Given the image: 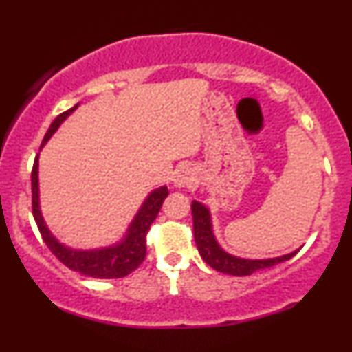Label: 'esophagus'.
Here are the masks:
<instances>
[{
  "mask_svg": "<svg viewBox=\"0 0 352 352\" xmlns=\"http://www.w3.org/2000/svg\"><path fill=\"white\" fill-rule=\"evenodd\" d=\"M190 182H192V177H190V172L187 168H180V170L175 172V177H173V184H175V187H185V185H188Z\"/></svg>",
  "mask_w": 352,
  "mask_h": 352,
  "instance_id": "34e87169",
  "label": "esophagus"
}]
</instances>
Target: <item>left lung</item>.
<instances>
[{"label":"left lung","instance_id":"left-lung-1","mask_svg":"<svg viewBox=\"0 0 352 352\" xmlns=\"http://www.w3.org/2000/svg\"><path fill=\"white\" fill-rule=\"evenodd\" d=\"M192 217H193V235H195V243L199 248L200 256L204 258L205 263L212 266L217 272L225 274H233V276H248L258 270L272 268V266L283 263L289 260L294 254L300 252V248L294 252L283 254L276 258H263V260H250V258H240L235 254H230L218 245L215 235H213L212 215L210 210L200 201H192Z\"/></svg>","mask_w":352,"mask_h":352}]
</instances>
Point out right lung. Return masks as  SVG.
Returning <instances> with one entry per match:
<instances>
[{"label": "right lung", "mask_w": 352, "mask_h": 352, "mask_svg": "<svg viewBox=\"0 0 352 352\" xmlns=\"http://www.w3.org/2000/svg\"><path fill=\"white\" fill-rule=\"evenodd\" d=\"M79 104L69 111L63 112L54 119V122L50 125L46 135H44L41 148L47 144L52 134L59 129V125L69 117L72 112L78 109ZM39 148V151H41ZM38 168H39V153L36 155L33 172H31V188H33V215L38 225L39 233H41L44 243L51 250L52 254L64 263L69 270L79 272L80 274L92 278H124L129 273L134 272L139 268L145 258V252H147V232L151 228L157 215H159L160 207H162L165 197L168 195V188L162 185V187L152 190L148 193L147 199L140 205L139 212L135 213L134 220L129 225L127 232H125L124 238L117 243L111 246H104V248H94V250H78L71 248V246L60 243V241L51 233L47 228L46 221H44L41 208H39V182H38Z\"/></svg>", "instance_id": "right-lung-1"}]
</instances>
